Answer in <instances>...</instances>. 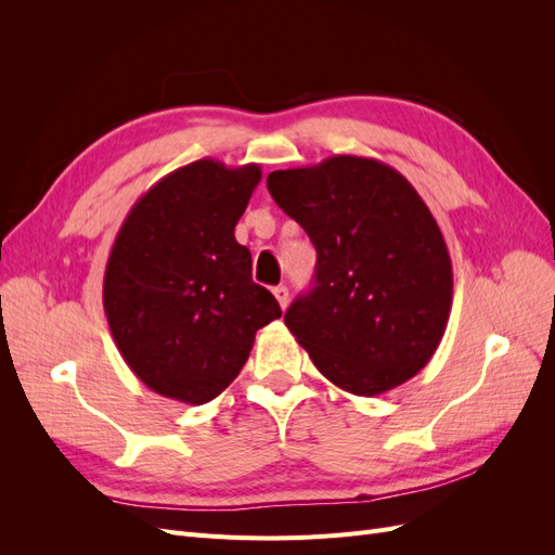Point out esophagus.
<instances>
[{
	"label": "esophagus",
	"instance_id": "34e87169",
	"mask_svg": "<svg viewBox=\"0 0 555 555\" xmlns=\"http://www.w3.org/2000/svg\"><path fill=\"white\" fill-rule=\"evenodd\" d=\"M273 296L278 298V304H280V308H282V310L287 308V304H289V289L284 287V284H280V287H275V289H273Z\"/></svg>",
	"mask_w": 555,
	"mask_h": 555
}]
</instances>
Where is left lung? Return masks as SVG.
Returning a JSON list of instances; mask_svg holds the SVG:
<instances>
[{"label":"left lung","instance_id":"1","mask_svg":"<svg viewBox=\"0 0 555 555\" xmlns=\"http://www.w3.org/2000/svg\"><path fill=\"white\" fill-rule=\"evenodd\" d=\"M266 182L317 249L314 287L284 314L317 371L354 396L412 379L438 349L453 298L449 249L424 198L389 164L357 155Z\"/></svg>","mask_w":555,"mask_h":555}]
</instances>
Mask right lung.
<instances>
[{
  "instance_id": "1",
  "label": "right lung",
  "mask_w": 555,
  "mask_h": 555,
  "mask_svg": "<svg viewBox=\"0 0 555 555\" xmlns=\"http://www.w3.org/2000/svg\"><path fill=\"white\" fill-rule=\"evenodd\" d=\"M259 180V164L192 162L155 182L117 231L104 312L131 373L164 398L204 405L220 396L257 331L282 317L233 236Z\"/></svg>"
}]
</instances>
